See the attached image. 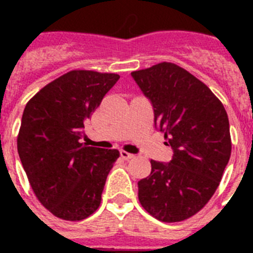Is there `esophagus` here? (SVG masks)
Masks as SVG:
<instances>
[{"label":"esophagus","instance_id":"esophagus-1","mask_svg":"<svg viewBox=\"0 0 253 253\" xmlns=\"http://www.w3.org/2000/svg\"><path fill=\"white\" fill-rule=\"evenodd\" d=\"M120 156H122L124 160H130V158L134 157V154L129 153V152H126V151H120Z\"/></svg>","mask_w":253,"mask_h":253}]
</instances>
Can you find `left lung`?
<instances>
[{
    "mask_svg": "<svg viewBox=\"0 0 253 253\" xmlns=\"http://www.w3.org/2000/svg\"><path fill=\"white\" fill-rule=\"evenodd\" d=\"M131 77L173 151L169 163L151 161V175L138 182V198L161 222H181L204 208L222 180L232 149L227 111L207 84L173 63Z\"/></svg>",
    "mask_w": 253,
    "mask_h": 253,
    "instance_id": "1",
    "label": "left lung"
}]
</instances>
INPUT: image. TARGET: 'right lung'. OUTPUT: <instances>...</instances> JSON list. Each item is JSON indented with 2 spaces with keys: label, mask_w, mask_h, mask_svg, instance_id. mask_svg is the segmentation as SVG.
I'll return each instance as SVG.
<instances>
[{
  "label": "right lung",
  "mask_w": 253,
  "mask_h": 253,
  "mask_svg": "<svg viewBox=\"0 0 253 253\" xmlns=\"http://www.w3.org/2000/svg\"><path fill=\"white\" fill-rule=\"evenodd\" d=\"M120 78L115 73L71 71L26 104L17 152L39 202L64 220H82L101 203L118 149L87 147L84 129Z\"/></svg>",
  "instance_id": "obj_1"
}]
</instances>
